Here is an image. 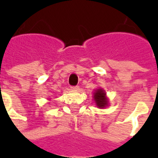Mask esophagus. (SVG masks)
I'll return each mask as SVG.
<instances>
[{"instance_id":"esophagus-1","label":"esophagus","mask_w":158,"mask_h":158,"mask_svg":"<svg viewBox=\"0 0 158 158\" xmlns=\"http://www.w3.org/2000/svg\"><path fill=\"white\" fill-rule=\"evenodd\" d=\"M71 89H73V90H78L79 89V87L78 85H74V86H71Z\"/></svg>"}]
</instances>
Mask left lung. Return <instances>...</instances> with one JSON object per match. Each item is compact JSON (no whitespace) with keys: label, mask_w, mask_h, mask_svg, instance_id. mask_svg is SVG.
<instances>
[{"label":"left lung","mask_w":158,"mask_h":158,"mask_svg":"<svg viewBox=\"0 0 158 158\" xmlns=\"http://www.w3.org/2000/svg\"><path fill=\"white\" fill-rule=\"evenodd\" d=\"M94 99L96 104L100 108H103L107 105V100L106 97V93L102 89H98L94 93Z\"/></svg>","instance_id":"1"}]
</instances>
